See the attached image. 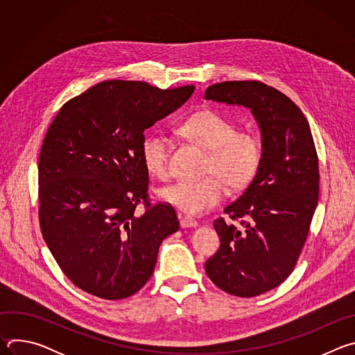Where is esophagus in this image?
<instances>
[{
	"label": "esophagus",
	"instance_id": "obj_1",
	"mask_svg": "<svg viewBox=\"0 0 355 355\" xmlns=\"http://www.w3.org/2000/svg\"><path fill=\"white\" fill-rule=\"evenodd\" d=\"M180 218V226L181 227H196L198 222L189 216H178Z\"/></svg>",
	"mask_w": 355,
	"mask_h": 355
}]
</instances>
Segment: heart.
<instances>
[{"label": "heart", "mask_w": 355, "mask_h": 355, "mask_svg": "<svg viewBox=\"0 0 355 355\" xmlns=\"http://www.w3.org/2000/svg\"><path fill=\"white\" fill-rule=\"evenodd\" d=\"M236 122L215 110H202L184 119L178 132L208 150L200 180H182L160 189L166 204L187 215H199L216 207L226 195V185L239 191L259 174L263 143L252 130H236ZM170 140L162 133H148L140 144V159L146 171L160 180L170 175Z\"/></svg>", "instance_id": "1"}]
</instances>
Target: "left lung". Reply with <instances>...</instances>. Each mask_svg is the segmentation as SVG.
Segmentation results:
<instances>
[{"mask_svg":"<svg viewBox=\"0 0 355 355\" xmlns=\"http://www.w3.org/2000/svg\"><path fill=\"white\" fill-rule=\"evenodd\" d=\"M205 98L251 110L263 137L259 174L225 214L240 223L214 222L220 239L205 263L226 293L251 297L281 285L293 271L309 234L319 198V159L309 123L281 91L261 81H225Z\"/></svg>","mask_w":355,"mask_h":355,"instance_id":"obj_1","label":"left lung"}]
</instances>
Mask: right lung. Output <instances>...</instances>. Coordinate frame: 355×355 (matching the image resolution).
Here are the masks:
<instances>
[{"label":"right lung","mask_w":355,"mask_h":355,"mask_svg":"<svg viewBox=\"0 0 355 355\" xmlns=\"http://www.w3.org/2000/svg\"><path fill=\"white\" fill-rule=\"evenodd\" d=\"M193 88L110 80L67 101L50 123L37 166L40 230L62 271L87 293L135 295L153 275L162 241L178 230L174 208L148 198L140 144Z\"/></svg>","instance_id":"1"}]
</instances>
